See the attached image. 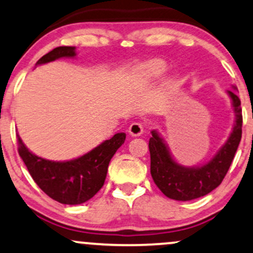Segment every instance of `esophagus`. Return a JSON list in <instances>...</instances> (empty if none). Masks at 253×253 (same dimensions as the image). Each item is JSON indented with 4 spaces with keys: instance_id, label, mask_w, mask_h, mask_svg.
I'll return each instance as SVG.
<instances>
[{
    "instance_id": "34e87169",
    "label": "esophagus",
    "mask_w": 253,
    "mask_h": 253,
    "mask_svg": "<svg viewBox=\"0 0 253 253\" xmlns=\"http://www.w3.org/2000/svg\"><path fill=\"white\" fill-rule=\"evenodd\" d=\"M128 133L132 136H139L144 133V125L141 123H133L128 127Z\"/></svg>"
}]
</instances>
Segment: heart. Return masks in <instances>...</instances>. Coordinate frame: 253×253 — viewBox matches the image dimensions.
<instances>
[{
  "mask_svg": "<svg viewBox=\"0 0 253 253\" xmlns=\"http://www.w3.org/2000/svg\"><path fill=\"white\" fill-rule=\"evenodd\" d=\"M166 66L165 62L161 60H152L150 62H147L146 65L142 67V72H144L145 75L150 78H157L159 77L165 71Z\"/></svg>",
  "mask_w": 253,
  "mask_h": 253,
  "instance_id": "1",
  "label": "heart"
}]
</instances>
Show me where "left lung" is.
<instances>
[{"mask_svg": "<svg viewBox=\"0 0 253 253\" xmlns=\"http://www.w3.org/2000/svg\"><path fill=\"white\" fill-rule=\"evenodd\" d=\"M233 89H237L232 86ZM232 100L236 124L230 138L205 165L185 167L173 159L169 148L156 130H152L150 139L151 174L159 190L166 197L180 202L197 199L213 191L221 184L229 171L242 139L243 115L240 100L234 90H227Z\"/></svg>", "mask_w": 253, "mask_h": 253, "instance_id": "left-lung-1", "label": "left lung"}]
</instances>
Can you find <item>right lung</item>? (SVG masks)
<instances>
[{"instance_id":"obj_1","label":"right lung","mask_w":253,"mask_h":253,"mask_svg":"<svg viewBox=\"0 0 253 253\" xmlns=\"http://www.w3.org/2000/svg\"><path fill=\"white\" fill-rule=\"evenodd\" d=\"M75 47H57L40 59L43 65L60 57H74ZM126 134L117 133L78 159L50 161L33 154L17 135L19 154L24 165L43 192L61 204L78 205L93 198L103 186L109 161L125 142Z\"/></svg>"}]
</instances>
